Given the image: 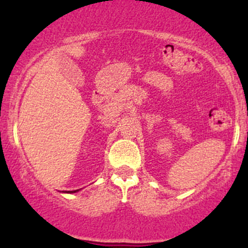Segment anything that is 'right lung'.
<instances>
[{"mask_svg": "<svg viewBox=\"0 0 248 248\" xmlns=\"http://www.w3.org/2000/svg\"><path fill=\"white\" fill-rule=\"evenodd\" d=\"M77 191H78V189H77ZM77 191H68V192H66V193H76Z\"/></svg>", "mask_w": 248, "mask_h": 248, "instance_id": "right-lung-1", "label": "right lung"}]
</instances>
